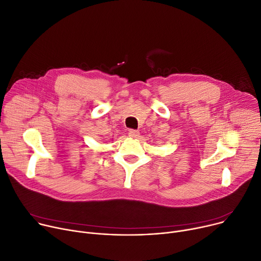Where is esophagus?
<instances>
[{"label": "esophagus", "instance_id": "34e87169", "mask_svg": "<svg viewBox=\"0 0 261 261\" xmlns=\"http://www.w3.org/2000/svg\"><path fill=\"white\" fill-rule=\"evenodd\" d=\"M128 134L132 138H137L139 136V131H137V130H129Z\"/></svg>", "mask_w": 261, "mask_h": 261}]
</instances>
